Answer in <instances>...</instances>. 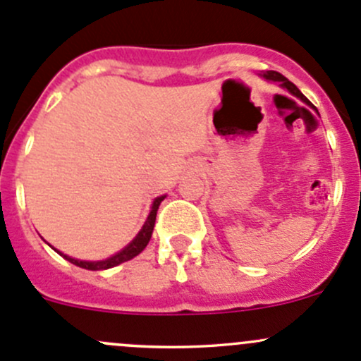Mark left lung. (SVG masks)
<instances>
[{
	"label": "left lung",
	"instance_id": "left-lung-1",
	"mask_svg": "<svg viewBox=\"0 0 361 361\" xmlns=\"http://www.w3.org/2000/svg\"><path fill=\"white\" fill-rule=\"evenodd\" d=\"M262 76H264L265 80H269V82H278L279 85H281L283 89L288 90V92L292 94V96L298 97V99H300V101H304L305 104H311V103H309V101H307V97H305L304 94H302L300 90H298L297 87H295L293 83L290 82L288 78H285V76H283L281 73H278V71H265V73H262Z\"/></svg>",
	"mask_w": 361,
	"mask_h": 361
}]
</instances>
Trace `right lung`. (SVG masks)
I'll return each instance as SVG.
<instances>
[{"instance_id":"add662e5","label":"right lung","mask_w":361,"mask_h":361,"mask_svg":"<svg viewBox=\"0 0 361 361\" xmlns=\"http://www.w3.org/2000/svg\"><path fill=\"white\" fill-rule=\"evenodd\" d=\"M166 199V195H160V197L154 199V204H152V209H150V214H148L147 221H145V225L141 227V231L137 232L136 238L133 239V241L129 243V245L126 246L123 250H120L118 253L111 255V257L104 258V260H96V262H90V260H78V258H73L69 257V255H64L63 251L56 250L57 253L61 255L63 258H66L68 262H71V264L78 265V267L82 269H87V271H106V269H111V267H116V265L123 264V262L130 260V258L137 257V255L141 253L145 248H147L148 241H150L152 238V232H154V227H155V218H157V209L160 206V202Z\"/></svg>"}]
</instances>
